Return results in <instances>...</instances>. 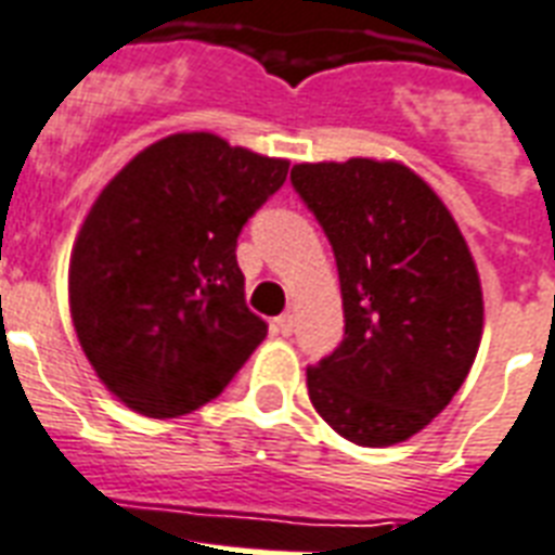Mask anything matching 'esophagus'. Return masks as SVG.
I'll list each match as a JSON object with an SVG mask.
<instances>
[{"label":"esophagus","instance_id":"obj_1","mask_svg":"<svg viewBox=\"0 0 555 555\" xmlns=\"http://www.w3.org/2000/svg\"><path fill=\"white\" fill-rule=\"evenodd\" d=\"M272 326L278 330V333H281V336H289L292 326H295V315H292V312H283V315L274 318Z\"/></svg>","mask_w":555,"mask_h":555}]
</instances>
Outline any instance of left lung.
Wrapping results in <instances>:
<instances>
[{
  "mask_svg": "<svg viewBox=\"0 0 555 555\" xmlns=\"http://www.w3.org/2000/svg\"><path fill=\"white\" fill-rule=\"evenodd\" d=\"M292 184L336 251L345 341L309 402L364 449L414 437L452 402L483 336V289L452 210L393 158L304 162Z\"/></svg>",
  "mask_w": 555,
  "mask_h": 555,
  "instance_id": "1",
  "label": "left lung"
}]
</instances>
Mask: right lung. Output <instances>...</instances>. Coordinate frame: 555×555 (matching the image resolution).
<instances>
[{
	"label": "right lung",
	"instance_id": "add662e5",
	"mask_svg": "<svg viewBox=\"0 0 555 555\" xmlns=\"http://www.w3.org/2000/svg\"><path fill=\"white\" fill-rule=\"evenodd\" d=\"M286 173V158L173 132L103 184L68 257V312L103 388L130 411L191 414L266 338L234 251Z\"/></svg>",
	"mask_w": 555,
	"mask_h": 555
}]
</instances>
